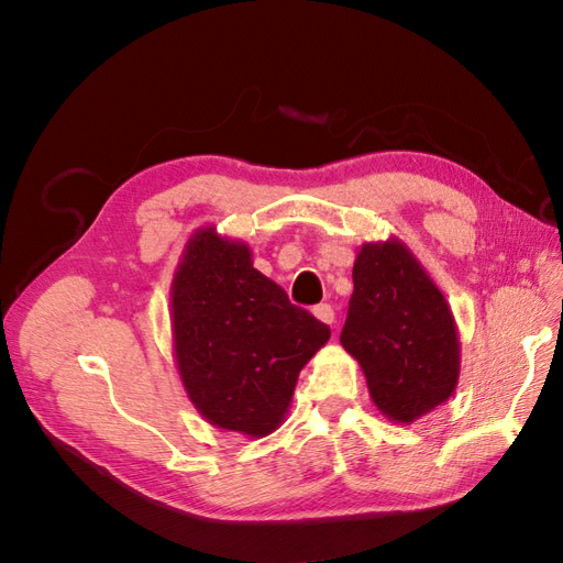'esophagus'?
<instances>
[{"label": "esophagus", "mask_w": 563, "mask_h": 563, "mask_svg": "<svg viewBox=\"0 0 563 563\" xmlns=\"http://www.w3.org/2000/svg\"><path fill=\"white\" fill-rule=\"evenodd\" d=\"M313 316L320 320V323H328V325L334 323V309L330 303H318V307H313Z\"/></svg>", "instance_id": "1"}]
</instances>
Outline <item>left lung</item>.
Masks as SVG:
<instances>
[{
	"instance_id": "obj_1",
	"label": "left lung",
	"mask_w": 563,
	"mask_h": 563,
	"mask_svg": "<svg viewBox=\"0 0 563 563\" xmlns=\"http://www.w3.org/2000/svg\"><path fill=\"white\" fill-rule=\"evenodd\" d=\"M340 342L358 361L373 404L391 422L420 420L457 387L453 311L398 238L361 245Z\"/></svg>"
}]
</instances>
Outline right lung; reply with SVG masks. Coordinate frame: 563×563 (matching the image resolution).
I'll return each instance as SVG.
<instances>
[{
	"label": "right lung",
	"instance_id": "obj_1",
	"mask_svg": "<svg viewBox=\"0 0 563 563\" xmlns=\"http://www.w3.org/2000/svg\"><path fill=\"white\" fill-rule=\"evenodd\" d=\"M172 342L190 404L207 422L262 439L290 410L301 367L330 328L252 266L240 240L202 227L188 238L169 290Z\"/></svg>",
	"mask_w": 563,
	"mask_h": 563
}]
</instances>
